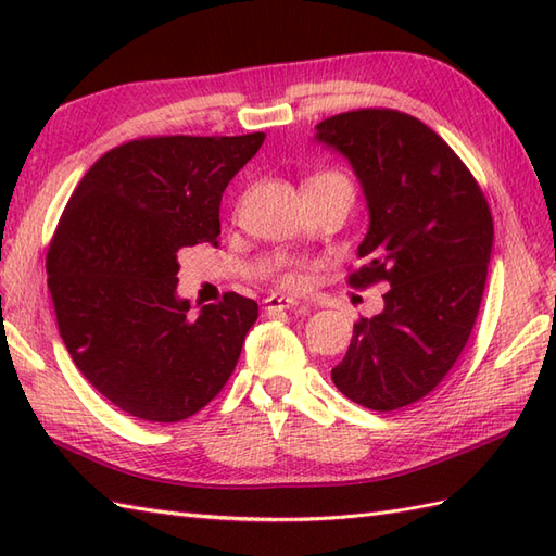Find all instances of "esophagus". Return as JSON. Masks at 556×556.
Masks as SVG:
<instances>
[{"label": "esophagus", "instance_id": "34e87169", "mask_svg": "<svg viewBox=\"0 0 556 556\" xmlns=\"http://www.w3.org/2000/svg\"><path fill=\"white\" fill-rule=\"evenodd\" d=\"M296 301L289 299V296H269L265 299V311H289V308H296Z\"/></svg>", "mask_w": 556, "mask_h": 556}]
</instances>
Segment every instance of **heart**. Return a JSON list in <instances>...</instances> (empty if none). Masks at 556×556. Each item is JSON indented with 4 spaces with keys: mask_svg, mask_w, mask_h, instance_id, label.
Wrapping results in <instances>:
<instances>
[{
    "mask_svg": "<svg viewBox=\"0 0 556 556\" xmlns=\"http://www.w3.org/2000/svg\"><path fill=\"white\" fill-rule=\"evenodd\" d=\"M337 176H341V174H317V176H313L311 181H320V179H337ZM287 281L289 285H296L299 281V277H293V275H287Z\"/></svg>",
    "mask_w": 556,
    "mask_h": 556,
    "instance_id": "b5f03b06",
    "label": "heart"
}]
</instances>
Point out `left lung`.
I'll return each mask as SVG.
<instances>
[{"label":"left lung","instance_id":"left-lung-1","mask_svg":"<svg viewBox=\"0 0 556 556\" xmlns=\"http://www.w3.org/2000/svg\"><path fill=\"white\" fill-rule=\"evenodd\" d=\"M313 138L349 160L368 205L365 265L351 281L389 287L384 311L353 325L332 382L365 408H404L444 380L476 325L494 241L488 200L416 116L346 112Z\"/></svg>","mask_w":556,"mask_h":556}]
</instances>
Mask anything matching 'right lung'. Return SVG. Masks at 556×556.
Returning a JSON list of instances; mask_svg holds the SVG:
<instances>
[{"mask_svg": "<svg viewBox=\"0 0 556 556\" xmlns=\"http://www.w3.org/2000/svg\"><path fill=\"white\" fill-rule=\"evenodd\" d=\"M263 140H131L104 152L68 198L47 253L59 334L83 377L128 416L184 420L236 368L257 303L231 291L191 315L176 293V255L217 243L224 188Z\"/></svg>", "mask_w": 556, "mask_h": 556, "instance_id": "obj_1", "label": "right lung"}]
</instances>
